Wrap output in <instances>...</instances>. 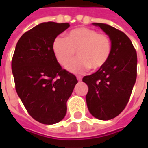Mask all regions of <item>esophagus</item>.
I'll return each mask as SVG.
<instances>
[{
    "mask_svg": "<svg viewBox=\"0 0 148 148\" xmlns=\"http://www.w3.org/2000/svg\"><path fill=\"white\" fill-rule=\"evenodd\" d=\"M77 80H78L79 82H81V81H82V77H81V76H77Z\"/></svg>",
    "mask_w": 148,
    "mask_h": 148,
    "instance_id": "34e87169",
    "label": "esophagus"
}]
</instances>
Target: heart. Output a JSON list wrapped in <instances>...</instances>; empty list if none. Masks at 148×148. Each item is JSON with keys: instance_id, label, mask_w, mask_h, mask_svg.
I'll return each instance as SVG.
<instances>
[{"instance_id": "1", "label": "heart", "mask_w": 148, "mask_h": 148, "mask_svg": "<svg viewBox=\"0 0 148 148\" xmlns=\"http://www.w3.org/2000/svg\"><path fill=\"white\" fill-rule=\"evenodd\" d=\"M77 51L78 58L71 62ZM53 52L60 65L75 73H82L90 67L98 70L108 62L112 52V42L106 34L89 28H77L66 38L58 36L53 40Z\"/></svg>"}]
</instances>
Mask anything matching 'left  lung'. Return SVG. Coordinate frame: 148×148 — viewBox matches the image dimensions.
<instances>
[{
  "label": "left lung",
  "instance_id": "obj_1",
  "mask_svg": "<svg viewBox=\"0 0 148 148\" xmlns=\"http://www.w3.org/2000/svg\"><path fill=\"white\" fill-rule=\"evenodd\" d=\"M112 42L110 57L103 67L82 81L88 86L86 96L90 113L100 120L118 116L128 104L137 78V52L129 38L110 25L93 23Z\"/></svg>",
  "mask_w": 148,
  "mask_h": 148
}]
</instances>
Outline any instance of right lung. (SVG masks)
Returning a JSON list of instances; mask_svg holds the SVG:
<instances>
[{
  "label": "right lung",
  "instance_id": "obj_1",
  "mask_svg": "<svg viewBox=\"0 0 148 148\" xmlns=\"http://www.w3.org/2000/svg\"><path fill=\"white\" fill-rule=\"evenodd\" d=\"M69 26L44 22L34 27L20 37L11 61L17 94L29 115L43 124L65 117L66 101L78 82L53 52V40Z\"/></svg>",
  "mask_w": 148,
  "mask_h": 148
}]
</instances>
